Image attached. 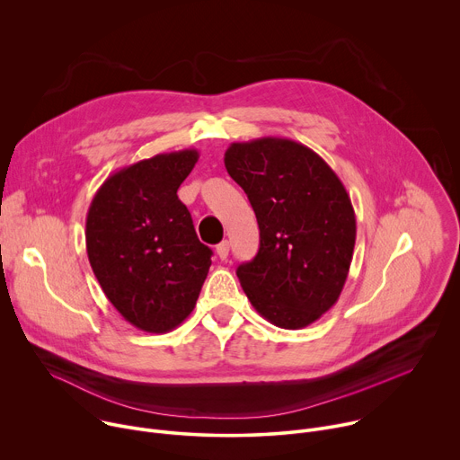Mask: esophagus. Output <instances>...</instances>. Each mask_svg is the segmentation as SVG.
<instances>
[{
    "label": "esophagus",
    "instance_id": "34e87169",
    "mask_svg": "<svg viewBox=\"0 0 460 460\" xmlns=\"http://www.w3.org/2000/svg\"><path fill=\"white\" fill-rule=\"evenodd\" d=\"M217 254L220 260H226L229 256V242L227 240H224L217 245Z\"/></svg>",
    "mask_w": 460,
    "mask_h": 460
}]
</instances>
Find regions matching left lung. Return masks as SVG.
<instances>
[{"mask_svg":"<svg viewBox=\"0 0 460 460\" xmlns=\"http://www.w3.org/2000/svg\"><path fill=\"white\" fill-rule=\"evenodd\" d=\"M229 176L245 190L260 229L256 256L236 277L252 307L284 330H300L339 300L357 220L349 194L314 151L288 138L231 144Z\"/></svg>","mask_w":460,"mask_h":460,"instance_id":"left-lung-1","label":"left lung"}]
</instances>
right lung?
<instances>
[{
	"instance_id": "1",
	"label": "right lung",
	"mask_w": 460,
	"mask_h": 460,
	"mask_svg": "<svg viewBox=\"0 0 460 460\" xmlns=\"http://www.w3.org/2000/svg\"><path fill=\"white\" fill-rule=\"evenodd\" d=\"M199 156L183 149L116 171L87 213L91 268L118 313L147 333H167L190 314L211 268L213 251L176 194Z\"/></svg>"
}]
</instances>
